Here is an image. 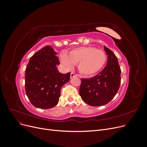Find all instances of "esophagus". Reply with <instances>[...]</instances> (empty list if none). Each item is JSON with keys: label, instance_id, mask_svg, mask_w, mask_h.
<instances>
[{"label": "esophagus", "instance_id": "obj_1", "mask_svg": "<svg viewBox=\"0 0 147 147\" xmlns=\"http://www.w3.org/2000/svg\"><path fill=\"white\" fill-rule=\"evenodd\" d=\"M77 75L74 74V73H71V74H70V78H72L75 77H77Z\"/></svg>", "mask_w": 147, "mask_h": 147}]
</instances>
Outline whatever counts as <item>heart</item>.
Masks as SVG:
<instances>
[{
  "label": "heart",
  "instance_id": "b5f03b06",
  "mask_svg": "<svg viewBox=\"0 0 147 147\" xmlns=\"http://www.w3.org/2000/svg\"><path fill=\"white\" fill-rule=\"evenodd\" d=\"M107 57L103 51L92 47H82L73 49L68 56L63 53L60 55L61 63L68 69L78 64L79 72L84 75H94L104 67Z\"/></svg>",
  "mask_w": 147,
  "mask_h": 147
}]
</instances>
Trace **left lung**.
<instances>
[{
	"label": "left lung",
	"mask_w": 147,
	"mask_h": 147,
	"mask_svg": "<svg viewBox=\"0 0 147 147\" xmlns=\"http://www.w3.org/2000/svg\"><path fill=\"white\" fill-rule=\"evenodd\" d=\"M107 55L106 67L96 76L82 78L79 92L86 104L93 107L108 104L118 92L121 83V69L114 53L104 46Z\"/></svg>",
	"instance_id": "1"
}]
</instances>
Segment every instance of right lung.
<instances>
[{
  "instance_id": "obj_1",
  "label": "right lung",
  "mask_w": 147,
  "mask_h": 147,
  "mask_svg": "<svg viewBox=\"0 0 147 147\" xmlns=\"http://www.w3.org/2000/svg\"><path fill=\"white\" fill-rule=\"evenodd\" d=\"M57 53L50 46L42 48L30 57L25 70V89L34 107L48 109L59 102L61 89L70 80V73L59 72Z\"/></svg>"
}]
</instances>
